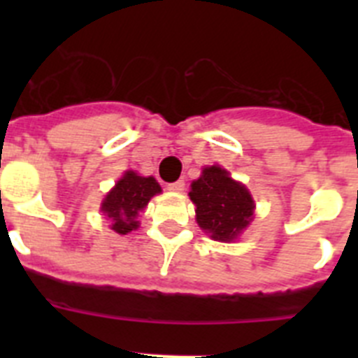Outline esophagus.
<instances>
[{"label": "esophagus", "instance_id": "obj_1", "mask_svg": "<svg viewBox=\"0 0 358 358\" xmlns=\"http://www.w3.org/2000/svg\"><path fill=\"white\" fill-rule=\"evenodd\" d=\"M169 189L170 192H177V194H179V192H182V189H185V179H179V181H176V182H170Z\"/></svg>", "mask_w": 358, "mask_h": 358}]
</instances>
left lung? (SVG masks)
Listing matches in <instances>:
<instances>
[{
  "instance_id": "obj_1",
  "label": "left lung",
  "mask_w": 358,
  "mask_h": 358,
  "mask_svg": "<svg viewBox=\"0 0 358 358\" xmlns=\"http://www.w3.org/2000/svg\"><path fill=\"white\" fill-rule=\"evenodd\" d=\"M189 199L195 204V218L202 231L218 242H233L249 226L255 201L242 182L231 179L218 164L206 166L192 182Z\"/></svg>"
}]
</instances>
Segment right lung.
I'll return each instance as SVG.
<instances>
[{"label":"right lung","instance_id":"add662e5","mask_svg":"<svg viewBox=\"0 0 358 358\" xmlns=\"http://www.w3.org/2000/svg\"><path fill=\"white\" fill-rule=\"evenodd\" d=\"M157 194H161V186L154 177L138 176L129 170L106 195L100 210L110 220V229L127 235L132 229H138L140 211H143L148 201Z\"/></svg>","mask_w":358,"mask_h":358}]
</instances>
